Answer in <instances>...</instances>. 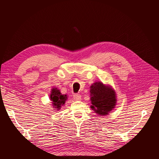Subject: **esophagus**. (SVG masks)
Segmentation results:
<instances>
[{
	"instance_id": "1",
	"label": "esophagus",
	"mask_w": 159,
	"mask_h": 159,
	"mask_svg": "<svg viewBox=\"0 0 159 159\" xmlns=\"http://www.w3.org/2000/svg\"><path fill=\"white\" fill-rule=\"evenodd\" d=\"M74 99L76 100H80L81 99V95H80L79 93H76L74 95Z\"/></svg>"
}]
</instances>
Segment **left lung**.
<instances>
[{
    "mask_svg": "<svg viewBox=\"0 0 159 159\" xmlns=\"http://www.w3.org/2000/svg\"><path fill=\"white\" fill-rule=\"evenodd\" d=\"M91 108L98 115H107L116 106V93L111 87L100 82L91 86Z\"/></svg>",
    "mask_w": 159,
    "mask_h": 159,
    "instance_id": "left-lung-1",
    "label": "left lung"
}]
</instances>
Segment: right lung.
Listing matches in <instances>:
<instances>
[{
    "label": "right lung",
    "instance_id": "1",
    "mask_svg": "<svg viewBox=\"0 0 159 159\" xmlns=\"http://www.w3.org/2000/svg\"><path fill=\"white\" fill-rule=\"evenodd\" d=\"M50 98L51 101H52V104L55 108L60 109V107H61V106L65 104L67 97V95H62L59 89H57V88H53L52 89Z\"/></svg>",
    "mask_w": 159,
    "mask_h": 159
}]
</instances>
